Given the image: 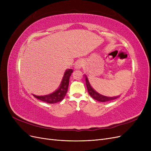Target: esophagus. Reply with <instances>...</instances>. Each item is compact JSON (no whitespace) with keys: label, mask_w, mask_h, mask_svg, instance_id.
Here are the masks:
<instances>
[{"label":"esophagus","mask_w":151,"mask_h":151,"mask_svg":"<svg viewBox=\"0 0 151 151\" xmlns=\"http://www.w3.org/2000/svg\"><path fill=\"white\" fill-rule=\"evenodd\" d=\"M81 63H79V62H77L76 63V65H75V68H80V67H81Z\"/></svg>","instance_id":"34e87169"}]
</instances>
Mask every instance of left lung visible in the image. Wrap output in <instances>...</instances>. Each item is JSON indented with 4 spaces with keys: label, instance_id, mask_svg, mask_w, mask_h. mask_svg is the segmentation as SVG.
Returning <instances> with one entry per match:
<instances>
[{
    "label": "left lung",
    "instance_id": "obj_1",
    "mask_svg": "<svg viewBox=\"0 0 151 151\" xmlns=\"http://www.w3.org/2000/svg\"><path fill=\"white\" fill-rule=\"evenodd\" d=\"M85 79H86V84L87 86V89H88V91L89 95L93 99L96 100V101H100V102H106V101H111V100H113V99H115L118 98V96H115V97L105 96H103L101 94L98 93L93 88V87L91 86L89 80L88 79V77H87L86 75H85Z\"/></svg>",
    "mask_w": 151,
    "mask_h": 151
}]
</instances>
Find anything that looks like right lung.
<instances>
[{
	"instance_id": "1",
	"label": "right lung",
	"mask_w": 151,
	"mask_h": 151,
	"mask_svg": "<svg viewBox=\"0 0 151 151\" xmlns=\"http://www.w3.org/2000/svg\"><path fill=\"white\" fill-rule=\"evenodd\" d=\"M72 72V69L66 70L62 78L60 86H59V88L55 91H54L53 93L45 96H36L34 94L33 96L36 98L41 100V101L50 104L56 103L62 101L63 99L64 98L67 94L68 84H69L70 77Z\"/></svg>"
}]
</instances>
